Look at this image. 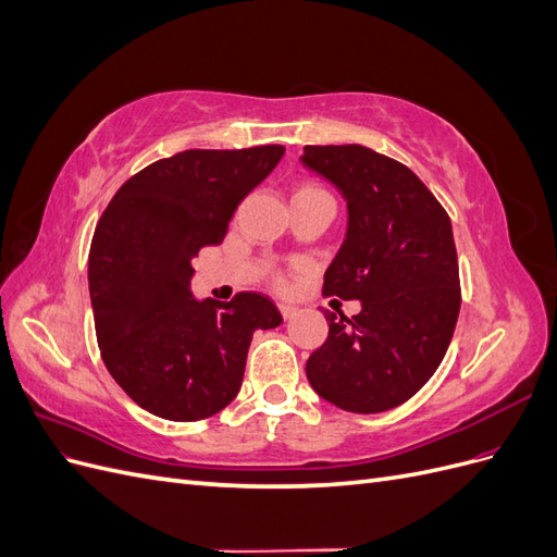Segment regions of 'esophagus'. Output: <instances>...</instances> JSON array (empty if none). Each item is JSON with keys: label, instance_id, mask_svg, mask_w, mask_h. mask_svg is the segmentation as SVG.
<instances>
[{"label": "esophagus", "instance_id": "34e87169", "mask_svg": "<svg viewBox=\"0 0 557 557\" xmlns=\"http://www.w3.org/2000/svg\"><path fill=\"white\" fill-rule=\"evenodd\" d=\"M278 311H281V315L285 320H290L297 313V307H293V305H278Z\"/></svg>", "mask_w": 557, "mask_h": 557}]
</instances>
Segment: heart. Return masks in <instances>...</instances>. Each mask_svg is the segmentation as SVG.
Listing matches in <instances>:
<instances>
[{"label": "heart", "instance_id": "b5f03b06", "mask_svg": "<svg viewBox=\"0 0 557 557\" xmlns=\"http://www.w3.org/2000/svg\"><path fill=\"white\" fill-rule=\"evenodd\" d=\"M309 190H320V188H315V185H301L297 193H309Z\"/></svg>", "mask_w": 557, "mask_h": 557}]
</instances>
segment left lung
I'll return each mask as SVG.
<instances>
[{"mask_svg": "<svg viewBox=\"0 0 557 557\" xmlns=\"http://www.w3.org/2000/svg\"><path fill=\"white\" fill-rule=\"evenodd\" d=\"M299 160L348 209L323 293L362 305L350 320L323 311L330 334L307 360V379L344 411L395 409L436 372L458 323L450 218L409 166L367 146H305Z\"/></svg>", "mask_w": 557, "mask_h": 557, "instance_id": "left-lung-1", "label": "left lung"}]
</instances>
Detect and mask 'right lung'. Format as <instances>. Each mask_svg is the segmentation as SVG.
<instances>
[{
    "mask_svg": "<svg viewBox=\"0 0 557 557\" xmlns=\"http://www.w3.org/2000/svg\"><path fill=\"white\" fill-rule=\"evenodd\" d=\"M285 148L183 150L113 195L95 227L88 283L97 344L115 383L148 413L193 423L237 397L256 330L283 323L260 293L197 299L193 258L223 244L242 199Z\"/></svg>",
    "mask_w": 557,
    "mask_h": 557,
    "instance_id": "add662e5",
    "label": "right lung"
}]
</instances>
